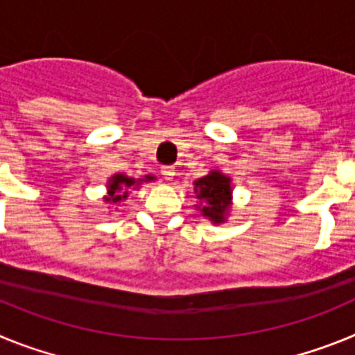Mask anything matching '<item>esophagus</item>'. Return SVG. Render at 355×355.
Here are the masks:
<instances>
[{
	"label": "esophagus",
	"mask_w": 355,
	"mask_h": 355,
	"mask_svg": "<svg viewBox=\"0 0 355 355\" xmlns=\"http://www.w3.org/2000/svg\"><path fill=\"white\" fill-rule=\"evenodd\" d=\"M162 175L167 181H172L175 175V168L174 167H162Z\"/></svg>",
	"instance_id": "1"
}]
</instances>
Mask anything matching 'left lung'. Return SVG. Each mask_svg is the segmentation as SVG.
<instances>
[{
	"instance_id": "left-lung-1",
	"label": "left lung",
	"mask_w": 355,
	"mask_h": 355,
	"mask_svg": "<svg viewBox=\"0 0 355 355\" xmlns=\"http://www.w3.org/2000/svg\"><path fill=\"white\" fill-rule=\"evenodd\" d=\"M231 178L222 171H209L208 174L193 181V193L199 205L200 215L208 218L211 224H224L227 220L231 206H233V187Z\"/></svg>"
}]
</instances>
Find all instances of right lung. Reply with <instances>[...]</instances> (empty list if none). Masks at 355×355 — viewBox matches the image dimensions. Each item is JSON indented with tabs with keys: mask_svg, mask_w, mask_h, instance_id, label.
Here are the masks:
<instances>
[{
	"mask_svg": "<svg viewBox=\"0 0 355 355\" xmlns=\"http://www.w3.org/2000/svg\"><path fill=\"white\" fill-rule=\"evenodd\" d=\"M155 180L156 178L153 174L144 175L140 180H135V178H130V175L122 174V172H117V174H114L112 178H108V181H106V190H108V193L103 197V200H105L106 205H110L108 209L115 208V206L121 205V202H124V200L128 199V196L131 193V188L135 190V188H140L142 183Z\"/></svg>",
	"mask_w": 355,
	"mask_h": 355,
	"instance_id": "1",
	"label": "right lung"
}]
</instances>
